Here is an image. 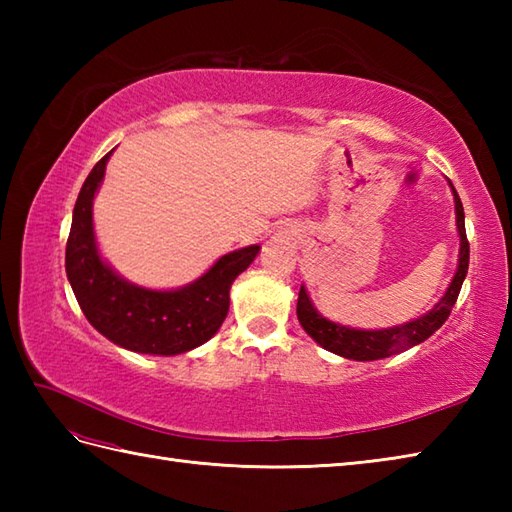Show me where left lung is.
<instances>
[{
  "label": "left lung",
  "instance_id": "8db88e82",
  "mask_svg": "<svg viewBox=\"0 0 512 512\" xmlns=\"http://www.w3.org/2000/svg\"><path fill=\"white\" fill-rule=\"evenodd\" d=\"M453 198H455V215H458V233H460L458 270H455V277L451 279V286L447 288V292H444V297L427 314H422L418 319H413L405 325H396V328H389V330H354L321 317L317 308L312 306L306 288L301 286L299 299H297V317H299L301 328L328 352H334L343 358H352V361H378V358H387L391 354L405 352L409 347L427 341L429 336L438 328H442V323L449 319L451 308L455 306V301H458L466 270H469V239H466V228H464V209H462L460 195L455 189H453Z\"/></svg>",
  "mask_w": 512,
  "mask_h": 512
}]
</instances>
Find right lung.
Listing matches in <instances>:
<instances>
[{
    "label": "right lung",
    "mask_w": 512,
    "mask_h": 512,
    "mask_svg": "<svg viewBox=\"0 0 512 512\" xmlns=\"http://www.w3.org/2000/svg\"><path fill=\"white\" fill-rule=\"evenodd\" d=\"M112 151L96 162L74 204L65 246V273L79 306L105 339L140 354L173 356L206 343L228 314V290L253 262L259 246L233 250L211 270L178 290H147L129 284L107 266L94 242L92 200Z\"/></svg>",
    "instance_id": "1"
}]
</instances>
